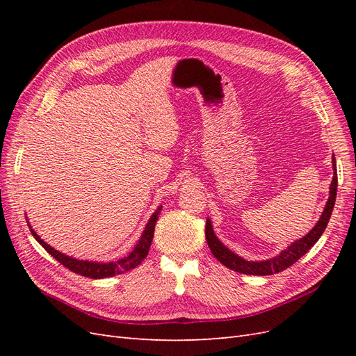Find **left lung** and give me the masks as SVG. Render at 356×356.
I'll return each instance as SVG.
<instances>
[{"instance_id":"1","label":"left lung","mask_w":356,"mask_h":356,"mask_svg":"<svg viewBox=\"0 0 356 356\" xmlns=\"http://www.w3.org/2000/svg\"><path fill=\"white\" fill-rule=\"evenodd\" d=\"M334 157V156H332ZM332 169H334V177L330 186V197L325 204V209L322 212L319 221L316 225L312 229L305 238H301L300 241H296L293 245H289L285 251H282L277 257L272 258V260L267 261H246L239 255L233 254L229 248H225L218 239L217 236L213 234L212 230V224L209 220H207V229H204V234H207V242L211 248V252L217 260L224 264L225 267H229L230 270L239 272L243 275H257V276H267V275H273L285 270V268L293 266L296 261H298L301 257H303L312 246H314L318 239L324 233L327 224L330 221V217L332 213L334 208V202H336L337 196V169H336V159H332Z\"/></svg>"}]
</instances>
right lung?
I'll return each mask as SVG.
<instances>
[{
	"label": "right lung",
	"mask_w": 356,
	"mask_h": 356,
	"mask_svg": "<svg viewBox=\"0 0 356 356\" xmlns=\"http://www.w3.org/2000/svg\"><path fill=\"white\" fill-rule=\"evenodd\" d=\"M161 211V207L153 213V217L149 218L147 227L139 239L138 245L135 246V250L129 254L127 257L120 258L118 261H111V263H93V261H84V260H77V258H71L65 254H60L59 251L53 250L51 246H49L44 241L38 238V234L32 230V236L38 241V243L44 248V250L56 260L65 266L67 268H70L71 272L86 276V277H92V279H102V277H111L115 275H122L124 272L132 270L136 266L141 264L144 261V258L148 255L149 246H152L153 242V236H154V225L159 220V213Z\"/></svg>",
	"instance_id": "right-lung-1"
}]
</instances>
